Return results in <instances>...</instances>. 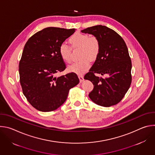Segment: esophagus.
<instances>
[{"instance_id":"obj_1","label":"esophagus","mask_w":155,"mask_h":155,"mask_svg":"<svg viewBox=\"0 0 155 155\" xmlns=\"http://www.w3.org/2000/svg\"><path fill=\"white\" fill-rule=\"evenodd\" d=\"M78 78H79V80H80V83H81L82 81H83L84 78H83V76L82 75H78Z\"/></svg>"}]
</instances>
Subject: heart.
I'll list each match as a JSON object with an SVG mask.
<instances>
[{"instance_id":"heart-1","label":"heart","mask_w":155,"mask_h":155,"mask_svg":"<svg viewBox=\"0 0 155 155\" xmlns=\"http://www.w3.org/2000/svg\"><path fill=\"white\" fill-rule=\"evenodd\" d=\"M72 48H80V58L78 61L73 62L68 68L69 71L77 74H82L90 68V60H95L100 51V43L96 37H90L87 34L76 33L69 40ZM59 52L61 58L65 62L71 61V48L65 43L59 47Z\"/></svg>"}]
</instances>
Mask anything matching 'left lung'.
Here are the masks:
<instances>
[{
    "label": "left lung",
    "mask_w": 155,
    "mask_h": 155,
    "mask_svg": "<svg viewBox=\"0 0 155 155\" xmlns=\"http://www.w3.org/2000/svg\"><path fill=\"white\" fill-rule=\"evenodd\" d=\"M81 32L94 35L100 43L99 55L84 77L94 85L89 97L102 107L116 105L124 97L132 81V63L126 43L118 34L105 26H92ZM95 73L107 77L99 78Z\"/></svg>",
    "instance_id": "1"
}]
</instances>
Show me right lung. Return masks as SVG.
I'll return each instance as SVG.
<instances>
[{
    "label": "right lung",
    "instance_id": "obj_1",
    "mask_svg": "<svg viewBox=\"0 0 155 155\" xmlns=\"http://www.w3.org/2000/svg\"><path fill=\"white\" fill-rule=\"evenodd\" d=\"M75 29L50 27L29 38L19 64L20 84L28 102L39 111H53L67 99L69 91L79 83L72 72L56 77L65 69L59 49Z\"/></svg>",
    "mask_w": 155,
    "mask_h": 155
}]
</instances>
